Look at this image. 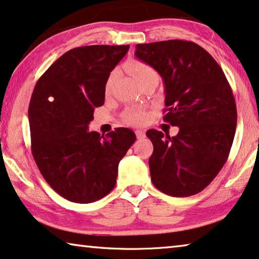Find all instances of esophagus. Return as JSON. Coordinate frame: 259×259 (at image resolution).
<instances>
[{
    "instance_id": "1",
    "label": "esophagus",
    "mask_w": 259,
    "mask_h": 259,
    "mask_svg": "<svg viewBox=\"0 0 259 259\" xmlns=\"http://www.w3.org/2000/svg\"><path fill=\"white\" fill-rule=\"evenodd\" d=\"M136 136L138 140H142V138L145 137V131L144 130H136Z\"/></svg>"
}]
</instances>
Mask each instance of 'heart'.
Masks as SVG:
<instances>
[{
  "label": "heart",
  "mask_w": 259,
  "mask_h": 259,
  "mask_svg": "<svg viewBox=\"0 0 259 259\" xmlns=\"http://www.w3.org/2000/svg\"><path fill=\"white\" fill-rule=\"evenodd\" d=\"M126 71H128L131 75L134 76V79L137 81L138 83L141 81L151 78V76H157L156 71L150 66L149 64L144 63V61L141 60H130L125 65ZM115 78H116V74L115 73H111L109 78H108L106 82V92H110L111 87H113ZM124 119L130 124L135 125H142L145 124L149 119V114L148 111L143 108H130L125 111L124 114Z\"/></svg>",
  "instance_id": "b5f03b06"
}]
</instances>
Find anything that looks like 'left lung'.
<instances>
[{"label":"left lung","instance_id":"left-lung-1","mask_svg":"<svg viewBox=\"0 0 259 259\" xmlns=\"http://www.w3.org/2000/svg\"><path fill=\"white\" fill-rule=\"evenodd\" d=\"M137 59L159 73L165 87L164 121L175 137L150 129L154 187L171 196L201 192L221 171L236 131L237 110L222 68L201 46L187 40L137 44Z\"/></svg>","mask_w":259,"mask_h":259}]
</instances>
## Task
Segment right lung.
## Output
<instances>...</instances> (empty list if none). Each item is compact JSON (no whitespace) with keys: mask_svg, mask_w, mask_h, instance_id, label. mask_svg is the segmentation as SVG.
Listing matches in <instances>:
<instances>
[{"mask_svg":"<svg viewBox=\"0 0 259 259\" xmlns=\"http://www.w3.org/2000/svg\"><path fill=\"white\" fill-rule=\"evenodd\" d=\"M129 45H91L64 53L31 96V150L48 184L76 203L102 199L116 185L118 163L136 141L128 128L106 136L88 131L96 107L105 103L110 72Z\"/></svg>","mask_w":259,"mask_h":259,"instance_id":"1","label":"right lung"}]
</instances>
